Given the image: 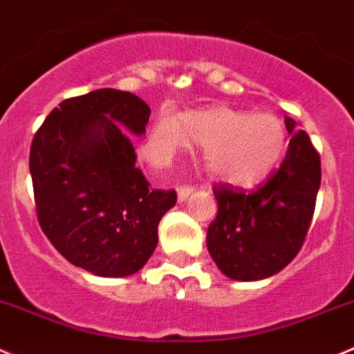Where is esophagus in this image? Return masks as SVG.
<instances>
[{
    "instance_id": "esophagus-1",
    "label": "esophagus",
    "mask_w": 354,
    "mask_h": 354,
    "mask_svg": "<svg viewBox=\"0 0 354 354\" xmlns=\"http://www.w3.org/2000/svg\"><path fill=\"white\" fill-rule=\"evenodd\" d=\"M193 191H194V186H179L177 187V196H179V201H186Z\"/></svg>"
}]
</instances>
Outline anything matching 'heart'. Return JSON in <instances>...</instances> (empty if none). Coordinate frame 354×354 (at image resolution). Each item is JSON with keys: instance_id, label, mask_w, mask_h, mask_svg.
<instances>
[{"instance_id": "1", "label": "heart", "mask_w": 354, "mask_h": 354, "mask_svg": "<svg viewBox=\"0 0 354 354\" xmlns=\"http://www.w3.org/2000/svg\"><path fill=\"white\" fill-rule=\"evenodd\" d=\"M187 139L205 146V161L217 179L236 186L268 179L287 146L280 118L214 107L191 111L183 120L163 113L153 124L144 151L153 163L161 165L183 149Z\"/></svg>"}]
</instances>
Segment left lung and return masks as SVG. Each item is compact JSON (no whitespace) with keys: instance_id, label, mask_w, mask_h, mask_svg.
<instances>
[{"instance_id":"obj_1","label":"left lung","mask_w":354,"mask_h":354,"mask_svg":"<svg viewBox=\"0 0 354 354\" xmlns=\"http://www.w3.org/2000/svg\"><path fill=\"white\" fill-rule=\"evenodd\" d=\"M292 139L280 168L254 191L214 186L217 217L207 248L227 278L257 281L280 272L299 254L315 214L322 163L304 130L285 118Z\"/></svg>"}]
</instances>
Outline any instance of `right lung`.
I'll return each mask as SVG.
<instances>
[{
	"mask_svg": "<svg viewBox=\"0 0 354 354\" xmlns=\"http://www.w3.org/2000/svg\"><path fill=\"white\" fill-rule=\"evenodd\" d=\"M149 114L133 93L93 90L62 100L32 139L29 170L43 233L71 264L97 276L144 268L158 224L177 201L136 167L129 133L142 136Z\"/></svg>",
	"mask_w": 354,
	"mask_h": 354,
	"instance_id": "add662e5",
	"label": "right lung"
}]
</instances>
